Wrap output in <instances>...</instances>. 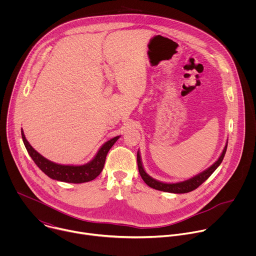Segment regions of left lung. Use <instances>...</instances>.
<instances>
[{
	"instance_id": "8db88e82",
	"label": "left lung",
	"mask_w": 256,
	"mask_h": 256,
	"mask_svg": "<svg viewBox=\"0 0 256 256\" xmlns=\"http://www.w3.org/2000/svg\"><path fill=\"white\" fill-rule=\"evenodd\" d=\"M227 144H228V142L226 144L221 156L218 157V159L210 167H208L206 170L202 171V173H200V174L196 175L194 177H192L188 180H186V181L177 182V184H164V182H161V181H158V180L152 178L151 176H149L147 173H146V171L144 170V167H142V161H140V153L138 152L136 161H138V172L140 174V177L144 181V184L149 186L150 188H154V190H161V192H172V194H186V192H192L196 188H198L202 184H204V182L212 174V172L218 166H220V164L222 163V161L225 157L226 151H227Z\"/></svg>"
}]
</instances>
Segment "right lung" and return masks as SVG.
Masks as SVG:
<instances>
[{
  "instance_id": "add662e5",
  "label": "right lung",
  "mask_w": 256,
  "mask_h": 256,
  "mask_svg": "<svg viewBox=\"0 0 256 256\" xmlns=\"http://www.w3.org/2000/svg\"><path fill=\"white\" fill-rule=\"evenodd\" d=\"M21 134L28 154L30 155L34 163L40 167V169L52 179L70 182V184H83V182H88L95 179L101 173L104 167L108 151L110 150L114 142L120 138V136H118L107 140L99 149L93 160H91L89 163L80 166H72L60 165L48 160L31 147V144L28 142L24 136L23 130H21Z\"/></svg>"
}]
</instances>
